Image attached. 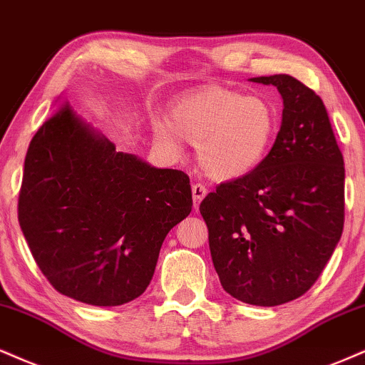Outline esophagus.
<instances>
[{
  "mask_svg": "<svg viewBox=\"0 0 365 365\" xmlns=\"http://www.w3.org/2000/svg\"><path fill=\"white\" fill-rule=\"evenodd\" d=\"M206 192H208V191H206L205 184H201V182L192 184V200H195V210L200 208L201 200H203V197L206 196Z\"/></svg>",
  "mask_w": 365,
  "mask_h": 365,
  "instance_id": "34e87169",
  "label": "esophagus"
}]
</instances>
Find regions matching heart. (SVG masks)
I'll use <instances>...</instances> for the list:
<instances>
[{
    "mask_svg": "<svg viewBox=\"0 0 365 365\" xmlns=\"http://www.w3.org/2000/svg\"><path fill=\"white\" fill-rule=\"evenodd\" d=\"M277 133V115L259 96L211 88L170 110V123L154 121L162 145L179 150L181 137L196 143L200 168L215 179H237L265 160Z\"/></svg>",
    "mask_w": 365,
    "mask_h": 365,
    "instance_id": "obj_1",
    "label": "heart"
}]
</instances>
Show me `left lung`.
I'll return each mask as SVG.
<instances>
[{
	"instance_id": "obj_1",
	"label": "left lung",
	"mask_w": 365,
	"mask_h": 365,
	"mask_svg": "<svg viewBox=\"0 0 365 365\" xmlns=\"http://www.w3.org/2000/svg\"><path fill=\"white\" fill-rule=\"evenodd\" d=\"M252 81L281 93V130L262 164L218 184L200 211L223 289L244 303L277 307L317 282L339 244L345 168L313 89L287 74Z\"/></svg>"
}]
</instances>
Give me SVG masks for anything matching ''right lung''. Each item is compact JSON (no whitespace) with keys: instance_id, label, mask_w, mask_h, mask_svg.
<instances>
[{"instance_id":"obj_1","label":"right lung","mask_w":365,"mask_h":365,"mask_svg":"<svg viewBox=\"0 0 365 365\" xmlns=\"http://www.w3.org/2000/svg\"><path fill=\"white\" fill-rule=\"evenodd\" d=\"M191 206L190 175L118 152L62 101L26 150L18 222L53 289L118 307L147 289Z\"/></svg>"}]
</instances>
